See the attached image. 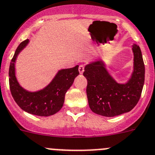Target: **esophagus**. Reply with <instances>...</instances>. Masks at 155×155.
<instances>
[{"label": "esophagus", "instance_id": "obj_1", "mask_svg": "<svg viewBox=\"0 0 155 155\" xmlns=\"http://www.w3.org/2000/svg\"><path fill=\"white\" fill-rule=\"evenodd\" d=\"M78 71L79 72H80V74H83L84 71V65H80V66H79Z\"/></svg>", "mask_w": 155, "mask_h": 155}]
</instances>
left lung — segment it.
I'll use <instances>...</instances> for the list:
<instances>
[{"label": "left lung", "instance_id": "left-lung-1", "mask_svg": "<svg viewBox=\"0 0 155 155\" xmlns=\"http://www.w3.org/2000/svg\"><path fill=\"white\" fill-rule=\"evenodd\" d=\"M134 71L126 84H119L109 74L102 61L86 65L89 107L94 113L114 117L132 110L138 102L144 83V64L140 47L133 45Z\"/></svg>", "mask_w": 155, "mask_h": 155}]
</instances>
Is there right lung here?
I'll return each instance as SVG.
<instances>
[{"mask_svg":"<svg viewBox=\"0 0 155 155\" xmlns=\"http://www.w3.org/2000/svg\"><path fill=\"white\" fill-rule=\"evenodd\" d=\"M28 43L29 40L27 39L20 44L10 64L9 85L11 94L18 105L28 113L43 117L53 115L63 107L65 94L79 74L78 65L59 71L51 82L42 90L28 91L17 80L15 65L18 55Z\"/></svg>","mask_w":155,"mask_h":155,"instance_id":"right-lung-1","label":"right lung"}]
</instances>
